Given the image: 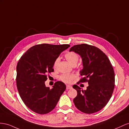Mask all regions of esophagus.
Instances as JSON below:
<instances>
[{
    "instance_id": "1",
    "label": "esophagus",
    "mask_w": 129,
    "mask_h": 129,
    "mask_svg": "<svg viewBox=\"0 0 129 129\" xmlns=\"http://www.w3.org/2000/svg\"><path fill=\"white\" fill-rule=\"evenodd\" d=\"M72 89V86H70V85H67V89L69 90V89Z\"/></svg>"
}]
</instances>
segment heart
<instances>
[{
	"label": "heart",
	"instance_id": "1",
	"mask_svg": "<svg viewBox=\"0 0 129 129\" xmlns=\"http://www.w3.org/2000/svg\"><path fill=\"white\" fill-rule=\"evenodd\" d=\"M65 57L70 63L73 65V64H77L79 59V55L75 52L70 51V52H68L65 54ZM59 61V59L58 58L55 59L53 64V67L54 69L57 68ZM75 76L73 74H62L59 76L60 80L65 83H70L72 82V81L75 79Z\"/></svg>",
	"mask_w": 129,
	"mask_h": 129
}]
</instances>
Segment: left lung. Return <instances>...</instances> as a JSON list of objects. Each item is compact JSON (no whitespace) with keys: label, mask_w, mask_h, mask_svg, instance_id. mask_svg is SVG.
<instances>
[{"label":"left lung","mask_w":129,"mask_h":129,"mask_svg":"<svg viewBox=\"0 0 129 129\" xmlns=\"http://www.w3.org/2000/svg\"><path fill=\"white\" fill-rule=\"evenodd\" d=\"M70 51L79 54L82 58L83 68L80 73L83 77L77 84H89L86 90H82L77 85L73 86L77 91L73 99L76 107L88 114L100 111L109 102L115 87V72L111 62L102 51L88 44L74 45Z\"/></svg>","instance_id":"8db88e82"}]
</instances>
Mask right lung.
Instances as JSON below:
<instances>
[{"instance_id": "1", "label": "right lung", "mask_w": 129, "mask_h": 129, "mask_svg": "<svg viewBox=\"0 0 129 129\" xmlns=\"http://www.w3.org/2000/svg\"><path fill=\"white\" fill-rule=\"evenodd\" d=\"M68 44H38L31 47L21 57L17 66L16 84L24 104L34 112L44 115L56 107L66 89L64 83L58 81L52 89L46 87L47 75L53 72V62Z\"/></svg>"}]
</instances>
